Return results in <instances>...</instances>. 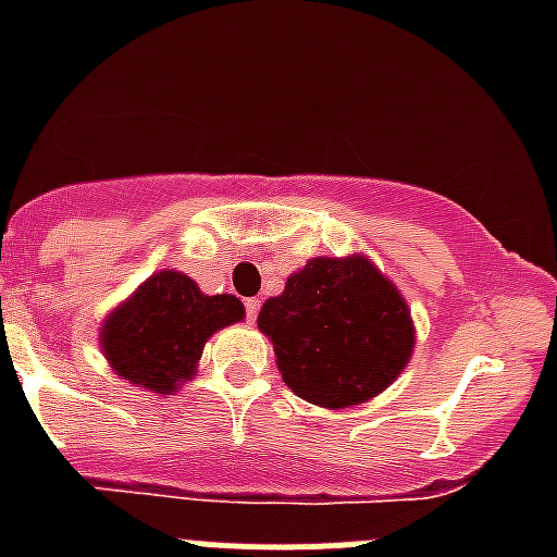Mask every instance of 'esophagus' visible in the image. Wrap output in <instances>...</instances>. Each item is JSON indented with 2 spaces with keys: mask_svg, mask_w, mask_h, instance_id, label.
Instances as JSON below:
<instances>
[{
  "mask_svg": "<svg viewBox=\"0 0 557 557\" xmlns=\"http://www.w3.org/2000/svg\"><path fill=\"white\" fill-rule=\"evenodd\" d=\"M258 299H247L245 301V312H247V320H256V314H258Z\"/></svg>",
  "mask_w": 557,
  "mask_h": 557,
  "instance_id": "esophagus-1",
  "label": "esophagus"
}]
</instances>
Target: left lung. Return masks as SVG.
Masks as SVG:
<instances>
[{
  "label": "left lung",
  "mask_w": 557,
  "mask_h": 557,
  "mask_svg": "<svg viewBox=\"0 0 557 557\" xmlns=\"http://www.w3.org/2000/svg\"><path fill=\"white\" fill-rule=\"evenodd\" d=\"M258 329L272 339L285 385L325 409L383 393L414 350L407 301L367 256L307 261L263 301Z\"/></svg>",
  "instance_id": "8db88e82"
}]
</instances>
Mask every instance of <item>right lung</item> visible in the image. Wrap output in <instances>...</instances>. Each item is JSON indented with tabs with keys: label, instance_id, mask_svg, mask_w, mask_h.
I'll use <instances>...</instances> for the list:
<instances>
[{
	"label": "right lung",
	"instance_id": "obj_1",
	"mask_svg": "<svg viewBox=\"0 0 557 557\" xmlns=\"http://www.w3.org/2000/svg\"><path fill=\"white\" fill-rule=\"evenodd\" d=\"M243 318L237 296H207L188 274L161 269L107 314L99 345L117 377L172 396L196 374L205 342Z\"/></svg>",
	"mask_w": 557,
	"mask_h": 557
}]
</instances>
